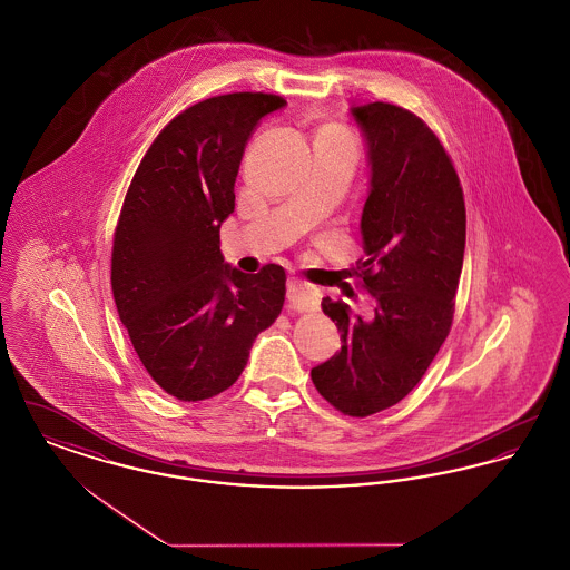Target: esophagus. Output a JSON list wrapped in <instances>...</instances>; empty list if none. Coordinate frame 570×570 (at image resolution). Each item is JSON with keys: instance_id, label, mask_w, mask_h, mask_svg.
Returning a JSON list of instances; mask_svg holds the SVG:
<instances>
[{"instance_id": "34e87169", "label": "esophagus", "mask_w": 570, "mask_h": 570, "mask_svg": "<svg viewBox=\"0 0 570 570\" xmlns=\"http://www.w3.org/2000/svg\"><path fill=\"white\" fill-rule=\"evenodd\" d=\"M288 312H314L318 309V293L314 286L291 279L288 282Z\"/></svg>"}]
</instances>
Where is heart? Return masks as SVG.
I'll use <instances>...</instances> for the list:
<instances>
[{
	"mask_svg": "<svg viewBox=\"0 0 570 570\" xmlns=\"http://www.w3.org/2000/svg\"><path fill=\"white\" fill-rule=\"evenodd\" d=\"M326 130H337V128H326ZM325 130V132H326Z\"/></svg>",
	"mask_w": 570,
	"mask_h": 570,
	"instance_id": "b5f03b06",
	"label": "heart"
}]
</instances>
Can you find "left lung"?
<instances>
[{"label": "left lung", "instance_id": "obj_1", "mask_svg": "<svg viewBox=\"0 0 570 570\" xmlns=\"http://www.w3.org/2000/svg\"><path fill=\"white\" fill-rule=\"evenodd\" d=\"M353 115L372 164L361 216L365 256L353 275L376 309L363 321L346 303L323 298L342 351L312 370V382L335 410L363 419L402 402L451 331L465 203L451 156L419 115L389 102Z\"/></svg>", "mask_w": 570, "mask_h": 570}]
</instances>
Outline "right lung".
Wrapping results in <instances>:
<instances>
[{
  "label": "right lung",
  "mask_w": 570,
  "mask_h": 570,
  "mask_svg": "<svg viewBox=\"0 0 570 570\" xmlns=\"http://www.w3.org/2000/svg\"><path fill=\"white\" fill-rule=\"evenodd\" d=\"M284 105L275 94L237 91L181 110L126 191L112 235V297L142 367L181 402L233 386L252 342L284 307L279 265L242 273L219 249L245 142L261 117Z\"/></svg>",
  "instance_id": "right-lung-1"
}]
</instances>
